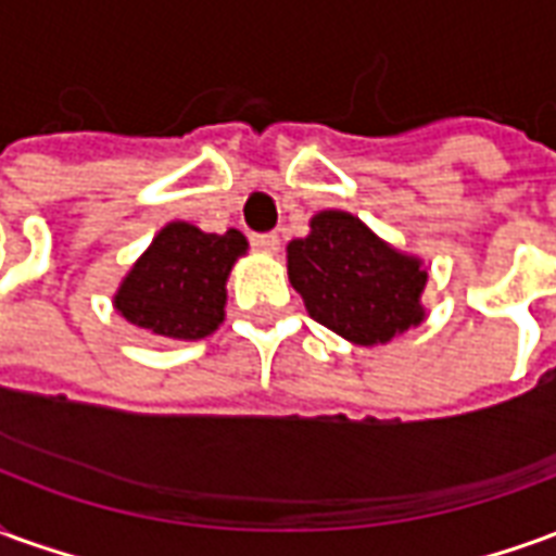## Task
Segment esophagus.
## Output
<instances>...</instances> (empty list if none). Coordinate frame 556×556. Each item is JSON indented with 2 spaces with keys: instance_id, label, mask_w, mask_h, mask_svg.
Wrapping results in <instances>:
<instances>
[{
  "instance_id": "34e87169",
  "label": "esophagus",
  "mask_w": 556,
  "mask_h": 556,
  "mask_svg": "<svg viewBox=\"0 0 556 556\" xmlns=\"http://www.w3.org/2000/svg\"><path fill=\"white\" fill-rule=\"evenodd\" d=\"M253 247L265 255L279 253V235H253Z\"/></svg>"
}]
</instances>
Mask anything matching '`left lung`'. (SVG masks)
<instances>
[{
	"mask_svg": "<svg viewBox=\"0 0 556 556\" xmlns=\"http://www.w3.org/2000/svg\"><path fill=\"white\" fill-rule=\"evenodd\" d=\"M286 262L306 313L354 345H384L426 321L429 267L349 211H318L309 235L286 247Z\"/></svg>",
	"mask_w": 556,
	"mask_h": 556,
	"instance_id": "1",
	"label": "left lung"
}]
</instances>
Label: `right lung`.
Listing matches in <instances>:
<instances>
[{
  "instance_id": "right-lung-1",
  "label": "right lung",
  "mask_w": 556,
  "mask_h": 556,
  "mask_svg": "<svg viewBox=\"0 0 556 556\" xmlns=\"http://www.w3.org/2000/svg\"><path fill=\"white\" fill-rule=\"evenodd\" d=\"M250 243L238 229L211 235L193 223H166L113 294L115 313L151 337L195 342L226 318V282Z\"/></svg>"
}]
</instances>
